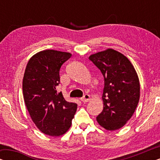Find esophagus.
<instances>
[{
	"label": "esophagus",
	"instance_id": "esophagus-1",
	"mask_svg": "<svg viewBox=\"0 0 160 160\" xmlns=\"http://www.w3.org/2000/svg\"><path fill=\"white\" fill-rule=\"evenodd\" d=\"M80 100L83 102H88L89 100V95H87V94H86V95H84L82 98H80Z\"/></svg>",
	"mask_w": 160,
	"mask_h": 160
}]
</instances>
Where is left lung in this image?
<instances>
[{"label": "left lung", "mask_w": 160, "mask_h": 160, "mask_svg": "<svg viewBox=\"0 0 160 160\" xmlns=\"http://www.w3.org/2000/svg\"><path fill=\"white\" fill-rule=\"evenodd\" d=\"M89 59L104 78L103 110L97 121L106 130H118L130 119L138 103V76L130 61L113 49L92 54Z\"/></svg>", "instance_id": "obj_1"}]
</instances>
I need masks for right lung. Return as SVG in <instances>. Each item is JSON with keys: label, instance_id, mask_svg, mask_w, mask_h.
<instances>
[{"label": "right lung", "instance_id": "1", "mask_svg": "<svg viewBox=\"0 0 160 160\" xmlns=\"http://www.w3.org/2000/svg\"><path fill=\"white\" fill-rule=\"evenodd\" d=\"M71 57L56 50L40 52L30 59L24 74L22 91L28 112L37 128L51 136L67 132L77 109V104L67 102L56 89L60 68Z\"/></svg>", "mask_w": 160, "mask_h": 160}]
</instances>
